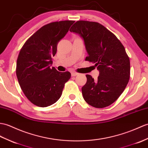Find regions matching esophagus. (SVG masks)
I'll return each instance as SVG.
<instances>
[{
	"label": "esophagus",
	"mask_w": 148,
	"mask_h": 148,
	"mask_svg": "<svg viewBox=\"0 0 148 148\" xmlns=\"http://www.w3.org/2000/svg\"><path fill=\"white\" fill-rule=\"evenodd\" d=\"M72 76H75V75H79V73H76V72H73V73H71Z\"/></svg>",
	"instance_id": "34e87169"
}]
</instances>
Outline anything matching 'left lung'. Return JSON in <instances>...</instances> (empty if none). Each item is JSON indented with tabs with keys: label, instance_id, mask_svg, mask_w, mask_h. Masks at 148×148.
<instances>
[{
	"label": "left lung",
	"instance_id": "obj_1",
	"mask_svg": "<svg viewBox=\"0 0 148 148\" xmlns=\"http://www.w3.org/2000/svg\"><path fill=\"white\" fill-rule=\"evenodd\" d=\"M71 32L83 38L88 56L85 60L93 62L99 72L98 79L86 74L82 88L86 102L95 108L112 104L124 91L130 78V60L125 48L116 36L97 22L78 21Z\"/></svg>",
	"mask_w": 148,
	"mask_h": 148
}]
</instances>
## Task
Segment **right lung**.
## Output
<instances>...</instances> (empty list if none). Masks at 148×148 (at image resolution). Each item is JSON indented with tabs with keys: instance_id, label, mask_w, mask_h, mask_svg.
<instances>
[{
	"instance_id": "add662e5",
	"label": "right lung",
	"mask_w": 148,
	"mask_h": 148,
	"mask_svg": "<svg viewBox=\"0 0 148 148\" xmlns=\"http://www.w3.org/2000/svg\"><path fill=\"white\" fill-rule=\"evenodd\" d=\"M74 21H60L44 25L31 36L20 50L16 75L29 101L40 107L55 103L61 97L71 74L50 68L57 44L66 35Z\"/></svg>"
}]
</instances>
